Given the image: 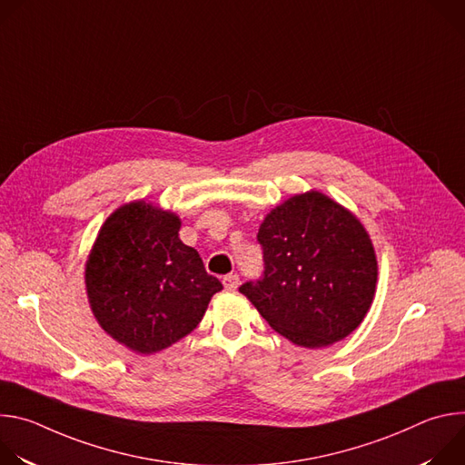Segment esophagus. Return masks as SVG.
<instances>
[{
  "instance_id": "obj_1",
  "label": "esophagus",
  "mask_w": 465,
  "mask_h": 465,
  "mask_svg": "<svg viewBox=\"0 0 465 465\" xmlns=\"http://www.w3.org/2000/svg\"><path fill=\"white\" fill-rule=\"evenodd\" d=\"M223 285L226 291H235L239 287V276L237 274H228L223 278Z\"/></svg>"
}]
</instances>
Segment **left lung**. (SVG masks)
<instances>
[{
    "mask_svg": "<svg viewBox=\"0 0 465 465\" xmlns=\"http://www.w3.org/2000/svg\"><path fill=\"white\" fill-rule=\"evenodd\" d=\"M264 272L239 291L280 335L322 348L364 320L377 283V259L361 221L320 191L291 196L257 232Z\"/></svg>",
    "mask_w": 465,
    "mask_h": 465,
    "instance_id": "1",
    "label": "left lung"
}]
</instances>
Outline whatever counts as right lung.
<instances>
[{
  "mask_svg": "<svg viewBox=\"0 0 465 465\" xmlns=\"http://www.w3.org/2000/svg\"><path fill=\"white\" fill-rule=\"evenodd\" d=\"M180 219L136 201L101 226L86 261V292L99 325L128 350L151 355L203 320L223 283L178 237Z\"/></svg>",
  "mask_w": 465,
  "mask_h": 465,
  "instance_id": "right-lung-1",
  "label": "right lung"
}]
</instances>
